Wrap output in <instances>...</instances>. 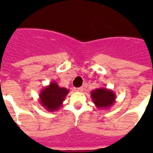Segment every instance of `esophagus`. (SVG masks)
Instances as JSON below:
<instances>
[{"label":"esophagus","mask_w":153,"mask_h":153,"mask_svg":"<svg viewBox=\"0 0 153 153\" xmlns=\"http://www.w3.org/2000/svg\"><path fill=\"white\" fill-rule=\"evenodd\" d=\"M74 91H79V92H82V91H83V88H82V87H78V88H74Z\"/></svg>","instance_id":"1"}]
</instances>
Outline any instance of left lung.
I'll return each mask as SVG.
<instances>
[{
  "label": "left lung",
  "instance_id": "obj_1",
  "mask_svg": "<svg viewBox=\"0 0 153 153\" xmlns=\"http://www.w3.org/2000/svg\"><path fill=\"white\" fill-rule=\"evenodd\" d=\"M91 98L97 108L107 109L115 102L116 94L110 89L98 88L91 91Z\"/></svg>",
  "mask_w": 153,
  "mask_h": 153
}]
</instances>
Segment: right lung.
Instances as JSON below:
<instances>
[{"mask_svg": "<svg viewBox=\"0 0 153 153\" xmlns=\"http://www.w3.org/2000/svg\"><path fill=\"white\" fill-rule=\"evenodd\" d=\"M68 93L69 90L59 86L56 82H51L48 86L42 89L39 94V100L42 106L47 110L56 111L62 105V102Z\"/></svg>", "mask_w": 153, "mask_h": 153, "instance_id": "add662e5", "label": "right lung"}]
</instances>
